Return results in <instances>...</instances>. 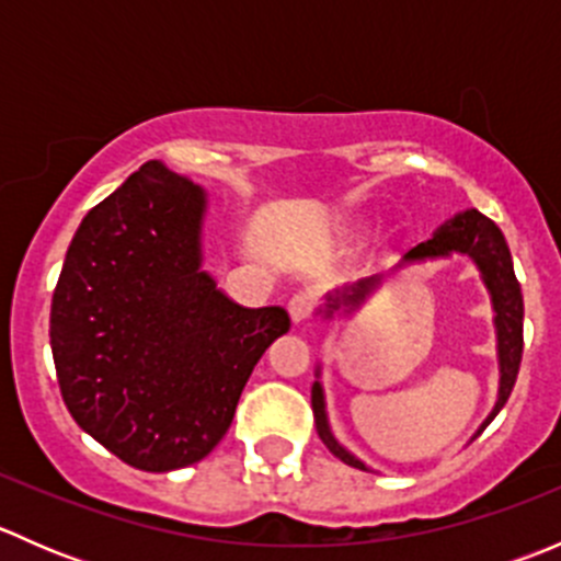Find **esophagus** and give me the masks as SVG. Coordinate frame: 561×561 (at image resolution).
Here are the masks:
<instances>
[{
    "label": "esophagus",
    "instance_id": "34e87169",
    "mask_svg": "<svg viewBox=\"0 0 561 561\" xmlns=\"http://www.w3.org/2000/svg\"><path fill=\"white\" fill-rule=\"evenodd\" d=\"M287 312H290V320L296 322H307L309 317L314 312V296L309 290H301L296 293V296L290 298V304H287Z\"/></svg>",
    "mask_w": 561,
    "mask_h": 561
}]
</instances>
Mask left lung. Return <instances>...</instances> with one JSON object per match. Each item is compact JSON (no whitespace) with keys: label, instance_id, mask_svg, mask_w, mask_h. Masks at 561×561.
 Wrapping results in <instances>:
<instances>
[{"label":"left lung","instance_id":"left-lung-1","mask_svg":"<svg viewBox=\"0 0 561 561\" xmlns=\"http://www.w3.org/2000/svg\"><path fill=\"white\" fill-rule=\"evenodd\" d=\"M456 252L467 254V257L478 265L480 279H483L485 290H489L491 296V307H494L496 355H500V393H496L494 410H491V415L485 417V423L480 426V432H483V428L494 421L496 412L505 407V401L511 399L513 386H516L518 366H522L524 353V298L522 285H518L516 279V271H513V257L511 249H507L505 236H502V230L496 228L489 217H483L478 208L456 214V217L450 219V222H445L432 239L412 247L410 252L404 254V263L450 257V254ZM377 285H380V279L371 276V279H360L358 285L336 290L333 296H328L320 314L325 317V320H331L333 312H339V309H355L358 304H364V298L369 296ZM312 412L317 434H320V439L325 443V448L336 458H342L344 463H350V467L369 469L360 458H355L347 448H342V445L336 443V437H333L331 426H328L325 396H322L320 382L312 386Z\"/></svg>","mask_w":561,"mask_h":561}]
</instances>
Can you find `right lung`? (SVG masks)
Returning a JSON list of instances; mask_svg holds the SVG:
<instances>
[{"mask_svg":"<svg viewBox=\"0 0 561 561\" xmlns=\"http://www.w3.org/2000/svg\"><path fill=\"white\" fill-rule=\"evenodd\" d=\"M206 192L160 160L83 217L50 301V350L78 426L144 472L217 448L282 307L230 301L201 268Z\"/></svg>","mask_w":561,"mask_h":561,"instance_id":"add662e5","label":"right lung"}]
</instances>
